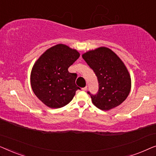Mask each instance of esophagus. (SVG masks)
Wrapping results in <instances>:
<instances>
[{
    "label": "esophagus",
    "mask_w": 156,
    "mask_h": 156,
    "mask_svg": "<svg viewBox=\"0 0 156 156\" xmlns=\"http://www.w3.org/2000/svg\"><path fill=\"white\" fill-rule=\"evenodd\" d=\"M83 91H87V87H83V88L82 89Z\"/></svg>",
    "instance_id": "esophagus-1"
}]
</instances>
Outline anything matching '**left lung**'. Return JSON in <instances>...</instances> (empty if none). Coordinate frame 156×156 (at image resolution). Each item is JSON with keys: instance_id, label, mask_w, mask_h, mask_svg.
I'll list each match as a JSON object with an SVG mask.
<instances>
[{"instance_id": "8db88e82", "label": "left lung", "mask_w": 156, "mask_h": 156, "mask_svg": "<svg viewBox=\"0 0 156 156\" xmlns=\"http://www.w3.org/2000/svg\"><path fill=\"white\" fill-rule=\"evenodd\" d=\"M83 59L94 72L99 91L91 96L92 103L99 109L108 111L123 103L129 96L131 80L124 63L116 53L105 47L89 50Z\"/></svg>"}]
</instances>
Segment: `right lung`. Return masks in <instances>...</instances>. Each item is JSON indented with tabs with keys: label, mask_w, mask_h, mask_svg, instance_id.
Returning <instances> with one entry per match:
<instances>
[{
	"label": "right lung",
	"mask_w": 156,
	"mask_h": 156,
	"mask_svg": "<svg viewBox=\"0 0 156 156\" xmlns=\"http://www.w3.org/2000/svg\"><path fill=\"white\" fill-rule=\"evenodd\" d=\"M80 55L77 50L58 44L47 50L34 64L31 87L36 97L47 106L63 107L80 89L75 84L76 74L68 71Z\"/></svg>",
	"instance_id": "add662e5"
}]
</instances>
